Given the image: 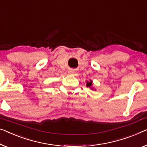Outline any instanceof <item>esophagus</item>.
<instances>
[{
  "mask_svg": "<svg viewBox=\"0 0 147 147\" xmlns=\"http://www.w3.org/2000/svg\"><path fill=\"white\" fill-rule=\"evenodd\" d=\"M69 73L70 74H74L76 73V71H70L69 72Z\"/></svg>",
  "mask_w": 147,
  "mask_h": 147,
  "instance_id": "esophagus-1",
  "label": "esophagus"
}]
</instances>
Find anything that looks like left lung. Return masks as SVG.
<instances>
[{"instance_id": "left-lung-1", "label": "left lung", "mask_w": 147, "mask_h": 147, "mask_svg": "<svg viewBox=\"0 0 147 147\" xmlns=\"http://www.w3.org/2000/svg\"><path fill=\"white\" fill-rule=\"evenodd\" d=\"M92 85V81H90V82H87V84H86L87 87L90 88Z\"/></svg>"}]
</instances>
